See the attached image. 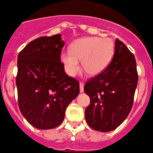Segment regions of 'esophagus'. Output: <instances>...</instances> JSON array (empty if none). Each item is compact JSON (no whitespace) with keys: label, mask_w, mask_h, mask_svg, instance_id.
<instances>
[{"label":"esophagus","mask_w":153,"mask_h":153,"mask_svg":"<svg viewBox=\"0 0 153 153\" xmlns=\"http://www.w3.org/2000/svg\"><path fill=\"white\" fill-rule=\"evenodd\" d=\"M79 87H80V91L82 92V91H84V82H80V83H79Z\"/></svg>","instance_id":"esophagus-1"}]
</instances>
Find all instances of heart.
<instances>
[{
	"label": "heart",
	"mask_w": 153,
	"mask_h": 153,
	"mask_svg": "<svg viewBox=\"0 0 153 153\" xmlns=\"http://www.w3.org/2000/svg\"><path fill=\"white\" fill-rule=\"evenodd\" d=\"M114 51V45L108 38L87 37L76 40L71 45L70 51L61 54V61L66 72L75 76L82 61L83 71L89 75L102 72L108 65Z\"/></svg>",
	"instance_id": "b5f03b06"
}]
</instances>
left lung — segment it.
<instances>
[{
	"label": "left lung",
	"mask_w": 153,
	"mask_h": 153,
	"mask_svg": "<svg viewBox=\"0 0 153 153\" xmlns=\"http://www.w3.org/2000/svg\"><path fill=\"white\" fill-rule=\"evenodd\" d=\"M137 83L135 56L117 38L111 62L84 86L90 97L85 109L88 125L100 132H109L120 126L132 109Z\"/></svg>",
	"instance_id": "obj_1"
}]
</instances>
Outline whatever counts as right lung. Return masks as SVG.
<instances>
[{
	"instance_id": "add662e5",
	"label": "right lung",
	"mask_w": 153,
	"mask_h": 153,
	"mask_svg": "<svg viewBox=\"0 0 153 153\" xmlns=\"http://www.w3.org/2000/svg\"><path fill=\"white\" fill-rule=\"evenodd\" d=\"M64 45L60 34L40 37L18 54V106L26 120L39 129L59 126L68 105L79 94V82L66 74L61 62Z\"/></svg>"
}]
</instances>
